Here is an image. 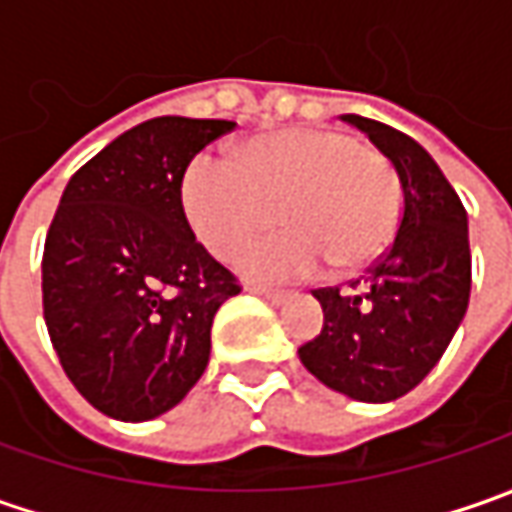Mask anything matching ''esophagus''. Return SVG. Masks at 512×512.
I'll return each instance as SVG.
<instances>
[{"label": "esophagus", "instance_id": "34e87169", "mask_svg": "<svg viewBox=\"0 0 512 512\" xmlns=\"http://www.w3.org/2000/svg\"><path fill=\"white\" fill-rule=\"evenodd\" d=\"M250 293L262 296V299H267L270 305H282V302L287 299L285 290H267V287H250Z\"/></svg>", "mask_w": 512, "mask_h": 512}]
</instances>
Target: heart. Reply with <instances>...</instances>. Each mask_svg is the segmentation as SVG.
<instances>
[{"label": "heart", "instance_id": "obj_1", "mask_svg": "<svg viewBox=\"0 0 512 512\" xmlns=\"http://www.w3.org/2000/svg\"><path fill=\"white\" fill-rule=\"evenodd\" d=\"M182 205L213 256H233L279 219L287 230L245 247L253 282L305 279L330 262L353 273L390 247L402 216L399 170L350 133L293 128L247 142L239 162L199 153L182 179Z\"/></svg>", "mask_w": 512, "mask_h": 512}]
</instances>
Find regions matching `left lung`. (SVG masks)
I'll use <instances>...</instances> for the list:
<instances>
[{
  "instance_id": "1",
  "label": "left lung",
  "mask_w": 512,
  "mask_h": 512,
  "mask_svg": "<svg viewBox=\"0 0 512 512\" xmlns=\"http://www.w3.org/2000/svg\"><path fill=\"white\" fill-rule=\"evenodd\" d=\"M342 119L367 133L399 170L402 222L393 245L362 282L350 285L353 290L325 287L313 293L325 327L299 347V359L347 399L396 402L436 367L467 313V210L416 139L356 113Z\"/></svg>"
}]
</instances>
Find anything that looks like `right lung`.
<instances>
[{"mask_svg":"<svg viewBox=\"0 0 512 512\" xmlns=\"http://www.w3.org/2000/svg\"><path fill=\"white\" fill-rule=\"evenodd\" d=\"M236 125L156 116L70 176L42 256L50 342L99 413L150 422L210 362L216 310L239 293L182 210L190 159Z\"/></svg>","mask_w":512,"mask_h":512,"instance_id":"add662e5","label":"right lung"}]
</instances>
